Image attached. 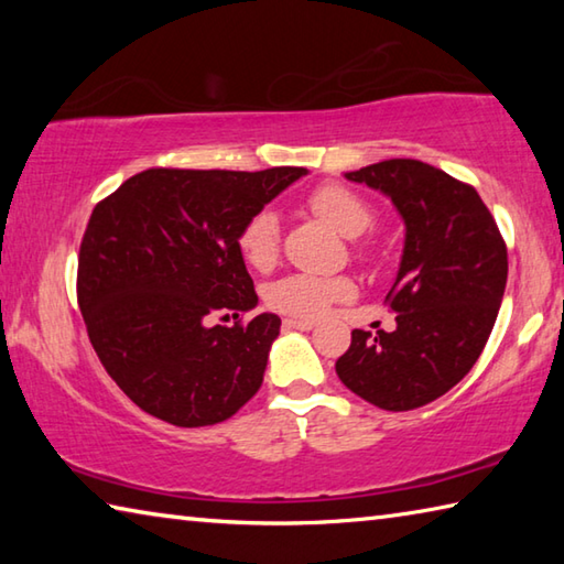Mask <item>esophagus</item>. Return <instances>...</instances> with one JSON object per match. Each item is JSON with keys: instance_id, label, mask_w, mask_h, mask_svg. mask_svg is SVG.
<instances>
[{"instance_id": "obj_1", "label": "esophagus", "mask_w": 564, "mask_h": 564, "mask_svg": "<svg viewBox=\"0 0 564 564\" xmlns=\"http://www.w3.org/2000/svg\"><path fill=\"white\" fill-rule=\"evenodd\" d=\"M285 328H295V330H313L316 328V321H303V318H285L283 321Z\"/></svg>"}]
</instances>
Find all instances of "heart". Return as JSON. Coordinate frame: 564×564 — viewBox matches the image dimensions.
<instances>
[{"label": "heart", "instance_id": "b5f03b06", "mask_svg": "<svg viewBox=\"0 0 564 564\" xmlns=\"http://www.w3.org/2000/svg\"><path fill=\"white\" fill-rule=\"evenodd\" d=\"M311 212L321 221H326L333 231L346 238H360L373 226V212L358 194L346 186H321L308 198ZM238 253L256 271H269L279 259L281 243V221L269 208L253 214L238 231ZM356 293L352 283L343 275L336 279H323L311 273H289L279 281H271L263 289V301L269 308L289 316L318 318L336 301H348Z\"/></svg>", "mask_w": 564, "mask_h": 564}]
</instances>
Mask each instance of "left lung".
Instances as JSON below:
<instances>
[{
	"label": "left lung",
	"instance_id": "1",
	"mask_svg": "<svg viewBox=\"0 0 564 564\" xmlns=\"http://www.w3.org/2000/svg\"><path fill=\"white\" fill-rule=\"evenodd\" d=\"M343 176L390 198L405 238L388 291L395 330H352L336 373L376 408H423L480 358L508 283V251L477 191L441 169L390 159Z\"/></svg>",
	"mask_w": 564,
	"mask_h": 564
}]
</instances>
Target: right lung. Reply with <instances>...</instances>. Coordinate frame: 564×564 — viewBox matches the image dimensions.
I'll list each match as a JSON object with an SVG mask.
<instances>
[{
	"label": "right lung",
	"mask_w": 564,
	"mask_h": 564,
	"mask_svg": "<svg viewBox=\"0 0 564 564\" xmlns=\"http://www.w3.org/2000/svg\"><path fill=\"white\" fill-rule=\"evenodd\" d=\"M305 174L149 169L94 208L79 308L101 366L144 413L178 427L216 425L259 393L281 318H214L259 305L238 231Z\"/></svg>",
	"instance_id": "add662e5"
}]
</instances>
